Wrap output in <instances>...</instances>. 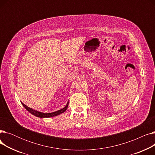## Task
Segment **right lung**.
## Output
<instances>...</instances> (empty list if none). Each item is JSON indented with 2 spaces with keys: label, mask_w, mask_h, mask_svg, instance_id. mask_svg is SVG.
I'll use <instances>...</instances> for the list:
<instances>
[{
  "label": "right lung",
  "mask_w": 155,
  "mask_h": 155,
  "mask_svg": "<svg viewBox=\"0 0 155 155\" xmlns=\"http://www.w3.org/2000/svg\"><path fill=\"white\" fill-rule=\"evenodd\" d=\"M21 104H22V105L24 107V108H25L28 111H29L31 114H32V115H34V116H35L38 117H40V118L51 117H54V116H56L60 115V114H61L63 113L65 110H66L67 109L68 106V102L67 105H66V106H65L64 108L60 109V110H58L53 112H51V113H43V112H39L38 110H34V109H32L26 106V105L25 104H24L22 102H21Z\"/></svg>",
  "instance_id": "add662e5"
}]
</instances>
